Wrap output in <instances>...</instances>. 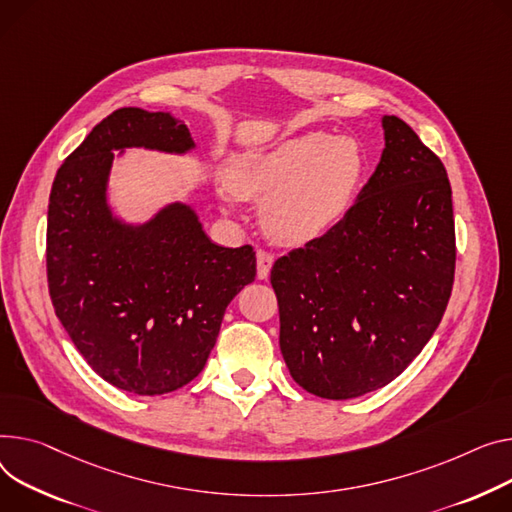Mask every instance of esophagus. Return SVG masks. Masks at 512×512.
I'll use <instances>...</instances> for the list:
<instances>
[{
	"label": "esophagus",
	"mask_w": 512,
	"mask_h": 512,
	"mask_svg": "<svg viewBox=\"0 0 512 512\" xmlns=\"http://www.w3.org/2000/svg\"><path fill=\"white\" fill-rule=\"evenodd\" d=\"M271 265H274V255L265 249H257V278L259 280H267Z\"/></svg>",
	"instance_id": "obj_1"
}]
</instances>
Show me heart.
I'll list each match as a JSON object with an SVG mask.
<instances>
[{
  "label": "heart",
  "mask_w": 512,
  "mask_h": 512,
  "mask_svg": "<svg viewBox=\"0 0 512 512\" xmlns=\"http://www.w3.org/2000/svg\"><path fill=\"white\" fill-rule=\"evenodd\" d=\"M364 152L352 138L325 131L294 135L267 152L238 160L226 199L265 197V230L286 245L325 234L346 216L364 175Z\"/></svg>",
  "instance_id": "1"
}]
</instances>
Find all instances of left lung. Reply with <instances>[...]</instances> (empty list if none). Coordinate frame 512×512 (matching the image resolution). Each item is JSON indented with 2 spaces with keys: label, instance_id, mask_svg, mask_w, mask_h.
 Listing matches in <instances>:
<instances>
[{
  "label": "left lung",
  "instance_id": "left-lung-1",
  "mask_svg": "<svg viewBox=\"0 0 512 512\" xmlns=\"http://www.w3.org/2000/svg\"><path fill=\"white\" fill-rule=\"evenodd\" d=\"M358 201L333 228L271 267L292 379L323 399L389 385L436 331L455 280L445 164L395 115Z\"/></svg>",
  "mask_w": 512,
  "mask_h": 512
}]
</instances>
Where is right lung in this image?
Listing matches in <instances>:
<instances>
[{"mask_svg":"<svg viewBox=\"0 0 512 512\" xmlns=\"http://www.w3.org/2000/svg\"><path fill=\"white\" fill-rule=\"evenodd\" d=\"M131 146L183 154L195 144L170 113L125 107L102 119L55 175L47 282L55 315L98 377L162 395L206 366L226 306L255 280L257 261L251 245H214L183 203L142 226L113 218V150Z\"/></svg>","mask_w":512,"mask_h":512,"instance_id":"1","label":"right lung"}]
</instances>
